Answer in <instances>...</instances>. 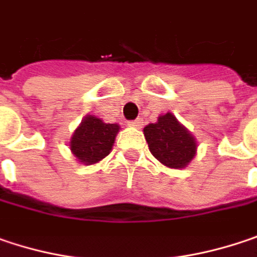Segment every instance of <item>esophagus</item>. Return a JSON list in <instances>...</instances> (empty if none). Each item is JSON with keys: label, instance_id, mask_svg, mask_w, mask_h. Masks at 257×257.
<instances>
[{"label": "esophagus", "instance_id": "34e87169", "mask_svg": "<svg viewBox=\"0 0 257 257\" xmlns=\"http://www.w3.org/2000/svg\"><path fill=\"white\" fill-rule=\"evenodd\" d=\"M128 125H130V127H136V128H139V127H142V119L138 118L133 119V121H128Z\"/></svg>", "mask_w": 257, "mask_h": 257}]
</instances>
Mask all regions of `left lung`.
I'll list each match as a JSON object with an SVG mask.
<instances>
[{
  "label": "left lung",
  "instance_id": "1",
  "mask_svg": "<svg viewBox=\"0 0 257 257\" xmlns=\"http://www.w3.org/2000/svg\"><path fill=\"white\" fill-rule=\"evenodd\" d=\"M143 133L149 151L165 167L184 168L196 155L194 138L170 112L146 125Z\"/></svg>",
  "mask_w": 257,
  "mask_h": 257
}]
</instances>
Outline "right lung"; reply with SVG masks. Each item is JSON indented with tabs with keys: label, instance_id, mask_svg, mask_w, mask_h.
I'll return each mask as SVG.
<instances>
[{
	"label": "right lung",
	"instance_id": "add662e5",
	"mask_svg": "<svg viewBox=\"0 0 257 257\" xmlns=\"http://www.w3.org/2000/svg\"><path fill=\"white\" fill-rule=\"evenodd\" d=\"M118 130V124H106L96 117L87 115L74 132L70 149L83 164H96L111 152Z\"/></svg>",
	"mask_w": 257,
	"mask_h": 257
}]
</instances>
